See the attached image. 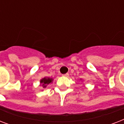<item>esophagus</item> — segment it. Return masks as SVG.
I'll list each match as a JSON object with an SVG mask.
<instances>
[{"label": "esophagus", "instance_id": "1", "mask_svg": "<svg viewBox=\"0 0 124 124\" xmlns=\"http://www.w3.org/2000/svg\"><path fill=\"white\" fill-rule=\"evenodd\" d=\"M62 76H64V77H69V74H68V73L64 74V75H62Z\"/></svg>", "mask_w": 124, "mask_h": 124}]
</instances>
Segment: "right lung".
I'll list each match as a JSON object with an SVG mask.
<instances>
[{
    "instance_id": "add662e5",
    "label": "right lung",
    "mask_w": 124,
    "mask_h": 124,
    "mask_svg": "<svg viewBox=\"0 0 124 124\" xmlns=\"http://www.w3.org/2000/svg\"><path fill=\"white\" fill-rule=\"evenodd\" d=\"M52 78H44L40 80V83L42 84L43 88H46L47 86V84H49V83L52 82Z\"/></svg>"
}]
</instances>
